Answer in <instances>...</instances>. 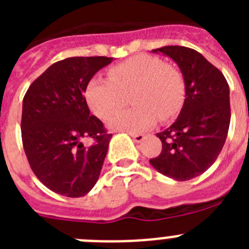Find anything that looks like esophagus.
Returning <instances> with one entry per match:
<instances>
[{"label":"esophagus","instance_id":"34e87169","mask_svg":"<svg viewBox=\"0 0 249 249\" xmlns=\"http://www.w3.org/2000/svg\"><path fill=\"white\" fill-rule=\"evenodd\" d=\"M131 137L133 138V141H135V142H142V141L144 140V135H140V133H137V135H136V133H131Z\"/></svg>","mask_w":249,"mask_h":249}]
</instances>
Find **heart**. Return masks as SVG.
I'll return each mask as SVG.
<instances>
[{"mask_svg":"<svg viewBox=\"0 0 249 249\" xmlns=\"http://www.w3.org/2000/svg\"><path fill=\"white\" fill-rule=\"evenodd\" d=\"M108 78L94 77L86 86L85 98L94 116L105 118L130 95L133 109L119 110L109 114L106 123L112 129L141 132L151 128L157 118L172 120L179 113L186 100V82L177 67L164 63L153 54L140 53L113 65Z\"/></svg>","mask_w":249,"mask_h":249,"instance_id":"b5f03b06","label":"heart"}]
</instances>
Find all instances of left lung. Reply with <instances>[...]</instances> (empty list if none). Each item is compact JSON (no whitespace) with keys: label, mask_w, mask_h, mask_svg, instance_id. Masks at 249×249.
<instances>
[{"label":"left lung","mask_w":249,"mask_h":249,"mask_svg":"<svg viewBox=\"0 0 249 249\" xmlns=\"http://www.w3.org/2000/svg\"><path fill=\"white\" fill-rule=\"evenodd\" d=\"M153 52L179 66L186 100L177 121L157 133L162 151L149 163L167 177L188 181L210 168L223 148L231 122L230 87L218 68L192 48L166 46Z\"/></svg>","instance_id":"left-lung-1"}]
</instances>
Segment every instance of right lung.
<instances>
[{"label":"right lung","mask_w":249,"mask_h":249,"mask_svg":"<svg viewBox=\"0 0 249 249\" xmlns=\"http://www.w3.org/2000/svg\"><path fill=\"white\" fill-rule=\"evenodd\" d=\"M112 62L103 56L70 57L31 83L23 97L21 135L31 169L51 191L82 197L100 176L112 133L89 114L86 86ZM83 138L94 143L86 147Z\"/></svg>","instance_id":"add662e5"}]
</instances>
